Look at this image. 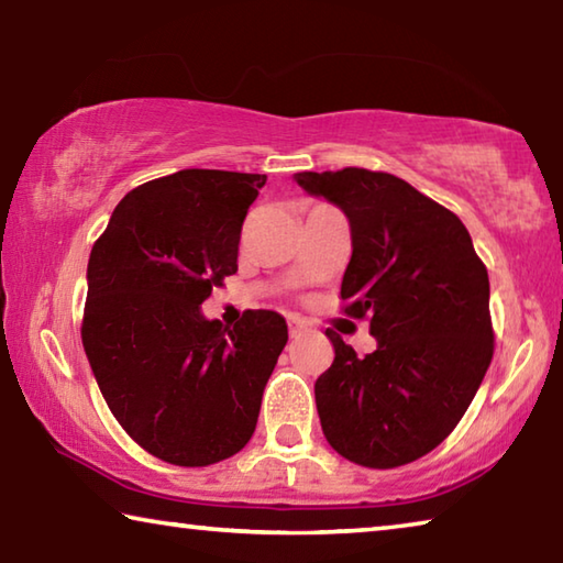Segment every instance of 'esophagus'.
Listing matches in <instances>:
<instances>
[{
    "instance_id": "obj_1",
    "label": "esophagus",
    "mask_w": 563,
    "mask_h": 563,
    "mask_svg": "<svg viewBox=\"0 0 563 563\" xmlns=\"http://www.w3.org/2000/svg\"><path fill=\"white\" fill-rule=\"evenodd\" d=\"M305 330H308V325H305L302 320H298V318H288V332H290V338H300Z\"/></svg>"
}]
</instances>
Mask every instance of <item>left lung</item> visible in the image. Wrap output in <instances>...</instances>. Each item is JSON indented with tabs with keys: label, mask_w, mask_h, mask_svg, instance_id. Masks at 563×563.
Segmentation results:
<instances>
[{
	"label": "left lung",
	"mask_w": 563,
	"mask_h": 563,
	"mask_svg": "<svg viewBox=\"0 0 563 563\" xmlns=\"http://www.w3.org/2000/svg\"><path fill=\"white\" fill-rule=\"evenodd\" d=\"M295 180L350 221L342 275L345 316L367 318L375 352L357 357L325 330L335 360L316 402L332 450L393 470L442 444L479 389L494 355L489 275L450 208L383 170H302Z\"/></svg>",
	"instance_id": "1"
}]
</instances>
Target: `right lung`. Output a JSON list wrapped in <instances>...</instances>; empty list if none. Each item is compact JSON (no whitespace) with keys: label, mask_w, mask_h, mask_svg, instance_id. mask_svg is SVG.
Listing matches in <instances>:
<instances>
[{"label":"right lung","mask_w":563,"mask_h":563,"mask_svg":"<svg viewBox=\"0 0 563 563\" xmlns=\"http://www.w3.org/2000/svg\"><path fill=\"white\" fill-rule=\"evenodd\" d=\"M261 174L186 168L129 190L89 255L81 342L111 415L176 466L241 452L288 342L285 318L245 310L235 328L201 312L238 271Z\"/></svg>","instance_id":"obj_1"}]
</instances>
